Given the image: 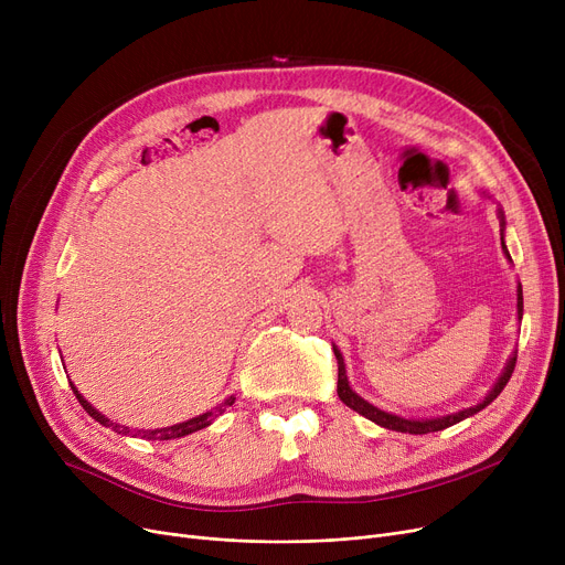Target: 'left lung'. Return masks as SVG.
Returning a JSON list of instances; mask_svg holds the SVG:
<instances>
[{
    "label": "left lung",
    "instance_id": "left-lung-1",
    "mask_svg": "<svg viewBox=\"0 0 565 565\" xmlns=\"http://www.w3.org/2000/svg\"><path fill=\"white\" fill-rule=\"evenodd\" d=\"M499 224H501V249L503 254H507V258L511 260V254L507 249V243H503V228H507V220H503V213L499 211ZM518 318L522 320V286L518 284ZM334 354H337V362H339V382H337V392H339V398L354 412H360L362 417H366L369 422L382 426V428H390V430H396V433H409V435H426V433H437V430H444L449 428L467 417H471V414L481 412L483 407H488L501 392L503 387H507L511 375H513V369H515V362L518 358L513 354V358L507 362V366H503V373L499 375V380L494 382V387L488 392V396L471 405V407H465L460 412H454V414H447V417H437V419H405V417H398V414H392V412H384L375 405H371L369 401H364L362 396H358L352 392L350 382H348V375H345V364H343V354L341 350L334 345Z\"/></svg>",
    "mask_w": 565,
    "mask_h": 565
}]
</instances>
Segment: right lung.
Returning a JSON list of instances; mask_svg holds the SVG:
<instances>
[{"label": "right lung", "mask_w": 565, "mask_h": 565, "mask_svg": "<svg viewBox=\"0 0 565 565\" xmlns=\"http://www.w3.org/2000/svg\"><path fill=\"white\" fill-rule=\"evenodd\" d=\"M71 390H73L75 398L79 401V405L88 412V417H94L98 424H103L105 428H111L114 433L132 435V437H141V439H175V437H185V435H190V433H196V430H201V428H205V426H211V424H213V419L217 417V414H222V412L226 409V405H233V401H235V396H228L220 407H215V412L199 414V417L188 419V422H183V424L167 426V428H158V430H132V428H128V426H121V424H114V422H109V419L105 417V414H100L96 407H92V403H88V401L77 392V387H75L73 382H71Z\"/></svg>", "instance_id": "obj_1"}]
</instances>
